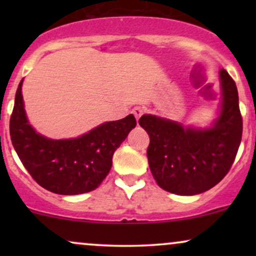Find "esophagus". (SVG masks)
<instances>
[{
    "label": "esophagus",
    "instance_id": "obj_1",
    "mask_svg": "<svg viewBox=\"0 0 256 256\" xmlns=\"http://www.w3.org/2000/svg\"><path fill=\"white\" fill-rule=\"evenodd\" d=\"M132 114H134V118H136V120L138 122L143 114V108L142 107H134V110H132Z\"/></svg>",
    "mask_w": 256,
    "mask_h": 256
}]
</instances>
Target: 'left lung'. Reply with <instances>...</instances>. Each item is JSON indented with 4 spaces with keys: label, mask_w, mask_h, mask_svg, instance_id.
<instances>
[{
    "label": "left lung",
    "mask_w": 256,
    "mask_h": 256,
    "mask_svg": "<svg viewBox=\"0 0 256 256\" xmlns=\"http://www.w3.org/2000/svg\"><path fill=\"white\" fill-rule=\"evenodd\" d=\"M219 77L222 100L210 128L185 126L152 114L138 122L150 138L146 156L152 174L166 192L186 196L207 192L234 164L243 128L238 91L224 68Z\"/></svg>",
    "instance_id": "obj_1"
}]
</instances>
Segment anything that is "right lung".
<instances>
[{
    "mask_svg": "<svg viewBox=\"0 0 256 256\" xmlns=\"http://www.w3.org/2000/svg\"><path fill=\"white\" fill-rule=\"evenodd\" d=\"M19 83L10 116V140L22 165L40 186L58 195H78L98 188L112 168L114 152L136 128L130 114L106 122L77 138L52 140L28 122Z\"/></svg>",
    "mask_w": 256,
    "mask_h": 256,
    "instance_id": "right-lung-1",
    "label": "right lung"
}]
</instances>
